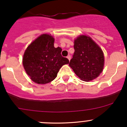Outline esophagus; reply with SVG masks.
I'll use <instances>...</instances> for the list:
<instances>
[{"instance_id":"esophagus-1","label":"esophagus","mask_w":127,"mask_h":127,"mask_svg":"<svg viewBox=\"0 0 127 127\" xmlns=\"http://www.w3.org/2000/svg\"><path fill=\"white\" fill-rule=\"evenodd\" d=\"M67 58L68 59V60H69V61H70V60H71V56H70V55H68V56H67Z\"/></svg>"}]
</instances>
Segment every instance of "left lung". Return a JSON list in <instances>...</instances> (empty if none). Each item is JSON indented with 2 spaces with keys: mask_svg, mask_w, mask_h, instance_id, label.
<instances>
[{
  "mask_svg": "<svg viewBox=\"0 0 127 127\" xmlns=\"http://www.w3.org/2000/svg\"><path fill=\"white\" fill-rule=\"evenodd\" d=\"M74 52L70 67L84 81L99 76L103 69L104 58L100 47L90 37L80 35L74 40Z\"/></svg>",
  "mask_w": 127,
  "mask_h": 127,
  "instance_id": "obj_1",
  "label": "left lung"
}]
</instances>
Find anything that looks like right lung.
<instances>
[{
    "instance_id": "1",
    "label": "right lung",
    "mask_w": 127,
    "mask_h": 127,
    "mask_svg": "<svg viewBox=\"0 0 127 127\" xmlns=\"http://www.w3.org/2000/svg\"><path fill=\"white\" fill-rule=\"evenodd\" d=\"M60 47L55 48L54 38L42 34L26 50L23 64L27 74L34 82L45 84L54 80L60 69L69 63L62 56Z\"/></svg>"
}]
</instances>
